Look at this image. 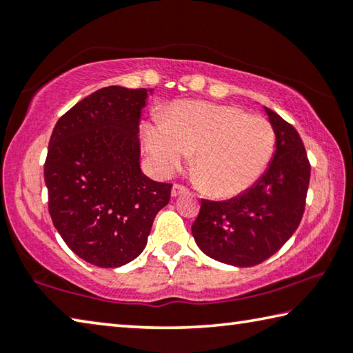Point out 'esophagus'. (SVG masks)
<instances>
[{"instance_id": "obj_1", "label": "esophagus", "mask_w": 353, "mask_h": 353, "mask_svg": "<svg viewBox=\"0 0 353 353\" xmlns=\"http://www.w3.org/2000/svg\"><path fill=\"white\" fill-rule=\"evenodd\" d=\"M187 188L185 187H182V185H172V188H171V196L172 198H177V196H181V194H185L187 193Z\"/></svg>"}]
</instances>
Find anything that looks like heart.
I'll return each mask as SVG.
<instances>
[{
	"label": "heart",
	"instance_id": "obj_1",
	"mask_svg": "<svg viewBox=\"0 0 353 353\" xmlns=\"http://www.w3.org/2000/svg\"><path fill=\"white\" fill-rule=\"evenodd\" d=\"M143 139L160 176H171L194 154L201 187L216 198H230L252 187L276 148V132L266 118L210 103L172 105L166 121L145 124Z\"/></svg>",
	"mask_w": 353,
	"mask_h": 353
}]
</instances>
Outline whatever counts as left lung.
<instances>
[{"mask_svg": "<svg viewBox=\"0 0 353 353\" xmlns=\"http://www.w3.org/2000/svg\"><path fill=\"white\" fill-rule=\"evenodd\" d=\"M276 132L270 166L252 187L227 201L202 199L191 225L205 255L225 265L249 268L270 259L290 240L305 210L310 163L297 130L265 107Z\"/></svg>", "mask_w": 353, "mask_h": 353, "instance_id": "1", "label": "left lung"}]
</instances>
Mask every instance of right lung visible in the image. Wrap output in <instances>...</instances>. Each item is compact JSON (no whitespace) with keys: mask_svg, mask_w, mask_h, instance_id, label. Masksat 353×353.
Here are the masks:
<instances>
[{"mask_svg":"<svg viewBox=\"0 0 353 353\" xmlns=\"http://www.w3.org/2000/svg\"><path fill=\"white\" fill-rule=\"evenodd\" d=\"M152 90L104 87L59 119L45 162L52 224L90 265L119 268L146 248L171 185L140 168V119Z\"/></svg>","mask_w":353,"mask_h":353,"instance_id":"obj_1","label":"right lung"}]
</instances>
